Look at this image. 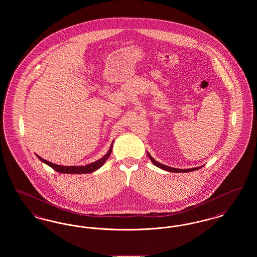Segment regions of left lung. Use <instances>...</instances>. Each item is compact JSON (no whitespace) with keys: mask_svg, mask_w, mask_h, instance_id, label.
<instances>
[{"mask_svg":"<svg viewBox=\"0 0 257 257\" xmlns=\"http://www.w3.org/2000/svg\"><path fill=\"white\" fill-rule=\"evenodd\" d=\"M147 156L149 157V159L151 160V162L156 166V167H158L160 169H162V170H164V171H171V172H190V171H197V170H199V169H201L203 166H200V167H197V168H193V169H175V168H171V167H169V166H166V165H164V164H161L159 162H157L156 160L154 159L149 153H148V151H147Z\"/></svg>","mask_w":257,"mask_h":257,"instance_id":"1","label":"left lung"}]
</instances>
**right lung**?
Instances as JSON below:
<instances>
[{"mask_svg": "<svg viewBox=\"0 0 257 257\" xmlns=\"http://www.w3.org/2000/svg\"><path fill=\"white\" fill-rule=\"evenodd\" d=\"M112 145H113V142L110 144V148L108 150V152L100 159L91 163V164H88L86 166H61V165H56V164H53L49 161H46V160L42 159L40 156L37 155V158L40 160L42 163L48 165L49 167H51L53 170H55L60 173H66V174H85V173H91L93 171H97L99 170L107 160L109 159L110 157V153H111V150H112Z\"/></svg>", "mask_w": 257, "mask_h": 257, "instance_id": "1", "label": "right lung"}]
</instances>
